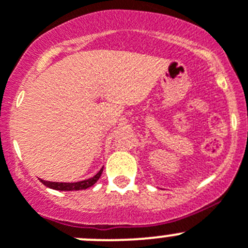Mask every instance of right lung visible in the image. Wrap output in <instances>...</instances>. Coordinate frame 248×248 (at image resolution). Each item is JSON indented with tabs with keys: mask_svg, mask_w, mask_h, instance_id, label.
Segmentation results:
<instances>
[{
	"mask_svg": "<svg viewBox=\"0 0 248 248\" xmlns=\"http://www.w3.org/2000/svg\"><path fill=\"white\" fill-rule=\"evenodd\" d=\"M101 173H103V169L96 173L95 176H93L92 179H88L79 182H50L44 181V180H40V181L41 184H44L48 188L57 189V191H79V189L89 188L90 186H93V185L98 181L99 177L101 176Z\"/></svg>",
	"mask_w": 248,
	"mask_h": 248,
	"instance_id": "right-lung-1",
	"label": "right lung"
}]
</instances>
